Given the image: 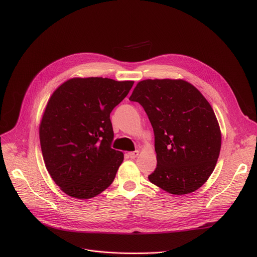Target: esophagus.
Masks as SVG:
<instances>
[{
	"label": "esophagus",
	"mask_w": 257,
	"mask_h": 257,
	"mask_svg": "<svg viewBox=\"0 0 257 257\" xmlns=\"http://www.w3.org/2000/svg\"><path fill=\"white\" fill-rule=\"evenodd\" d=\"M139 151H133V152H129L128 153V156L130 157V158H132V159H134L136 157H138L139 156Z\"/></svg>",
	"instance_id": "esophagus-1"
}]
</instances>
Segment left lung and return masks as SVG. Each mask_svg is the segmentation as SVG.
<instances>
[{
	"mask_svg": "<svg viewBox=\"0 0 257 257\" xmlns=\"http://www.w3.org/2000/svg\"><path fill=\"white\" fill-rule=\"evenodd\" d=\"M129 100L143 106L153 127L157 167L150 182L173 195L197 191L221 150L218 119L203 94L184 80L148 79Z\"/></svg>",
	"mask_w": 257,
	"mask_h": 257,
	"instance_id": "left-lung-1",
	"label": "left lung"
}]
</instances>
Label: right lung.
Here are the masks:
<instances>
[{
  "label": "right lung",
  "instance_id": "1",
  "mask_svg": "<svg viewBox=\"0 0 257 257\" xmlns=\"http://www.w3.org/2000/svg\"><path fill=\"white\" fill-rule=\"evenodd\" d=\"M133 81L73 78L51 96L39 126L46 168L66 195L96 197L114 180L124 154L111 148L110 112Z\"/></svg>",
  "mask_w": 257,
  "mask_h": 257
}]
</instances>
